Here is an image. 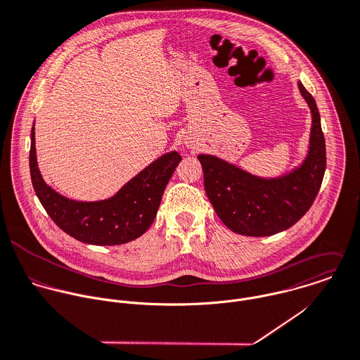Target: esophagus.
Segmentation results:
<instances>
[{"mask_svg": "<svg viewBox=\"0 0 360 360\" xmlns=\"http://www.w3.org/2000/svg\"><path fill=\"white\" fill-rule=\"evenodd\" d=\"M185 144H186V146H188V147H189V148H192V147H193V146H195V141H192V140H191V139H188V140H186V141H185Z\"/></svg>", "mask_w": 360, "mask_h": 360, "instance_id": "obj_1", "label": "esophagus"}]
</instances>
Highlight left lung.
I'll return each mask as SVG.
<instances>
[{"label":"left lung","instance_id":"obj_1","mask_svg":"<svg viewBox=\"0 0 360 360\" xmlns=\"http://www.w3.org/2000/svg\"><path fill=\"white\" fill-rule=\"evenodd\" d=\"M297 86L311 112L309 151L293 171L276 176L252 175L212 154H199L205 191L220 220L234 233L268 237L290 229L311 207L326 172V140L311 94Z\"/></svg>","mask_w":360,"mask_h":360}]
</instances>
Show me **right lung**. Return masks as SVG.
I'll list each match as a JSON object with an SVG mask.
<instances>
[{
    "label": "right lung",
    "mask_w": 360,
    "mask_h": 360,
    "mask_svg": "<svg viewBox=\"0 0 360 360\" xmlns=\"http://www.w3.org/2000/svg\"><path fill=\"white\" fill-rule=\"evenodd\" d=\"M176 151L153 161L109 199L79 202L51 189L36 161L34 123L30 133L29 167L32 185L51 220L68 236L92 245H120L143 236L153 224L165 186L181 162Z\"/></svg>",
    "instance_id": "add662e5"
}]
</instances>
